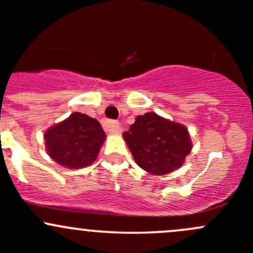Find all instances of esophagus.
<instances>
[{"instance_id": "esophagus-1", "label": "esophagus", "mask_w": 253, "mask_h": 253, "mask_svg": "<svg viewBox=\"0 0 253 253\" xmlns=\"http://www.w3.org/2000/svg\"><path fill=\"white\" fill-rule=\"evenodd\" d=\"M104 128L105 131L110 132V133H117L120 131V124L117 121H111V120H106L104 122Z\"/></svg>"}]
</instances>
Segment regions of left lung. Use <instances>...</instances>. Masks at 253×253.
Listing matches in <instances>:
<instances>
[{
	"label": "left lung",
	"mask_w": 253,
	"mask_h": 253,
	"mask_svg": "<svg viewBox=\"0 0 253 253\" xmlns=\"http://www.w3.org/2000/svg\"><path fill=\"white\" fill-rule=\"evenodd\" d=\"M124 138L143 170L165 175L177 169L191 152V142L185 126L147 112L136 117Z\"/></svg>",
	"instance_id": "1"
}]
</instances>
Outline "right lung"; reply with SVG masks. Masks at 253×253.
Masks as SVG:
<instances>
[{"label":"right lung","instance_id":"1","mask_svg":"<svg viewBox=\"0 0 253 253\" xmlns=\"http://www.w3.org/2000/svg\"><path fill=\"white\" fill-rule=\"evenodd\" d=\"M105 133L100 124L85 114L73 112L45 133L48 155L58 164L79 169L95 160Z\"/></svg>","mask_w":253,"mask_h":253}]
</instances>
